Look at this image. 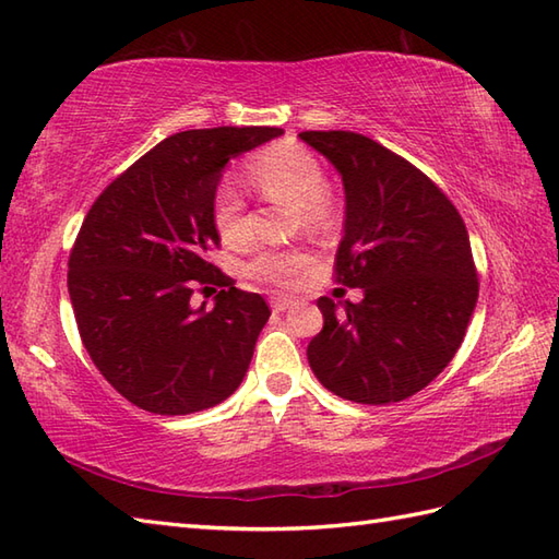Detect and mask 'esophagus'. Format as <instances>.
I'll return each mask as SVG.
<instances>
[{
    "instance_id": "34e87169",
    "label": "esophagus",
    "mask_w": 559,
    "mask_h": 559,
    "mask_svg": "<svg viewBox=\"0 0 559 559\" xmlns=\"http://www.w3.org/2000/svg\"><path fill=\"white\" fill-rule=\"evenodd\" d=\"M290 305H293V298H288V295H276V298H271L273 312H286Z\"/></svg>"
}]
</instances>
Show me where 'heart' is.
<instances>
[{
	"instance_id": "b5f03b06",
	"label": "heart",
	"mask_w": 559,
	"mask_h": 559,
	"mask_svg": "<svg viewBox=\"0 0 559 559\" xmlns=\"http://www.w3.org/2000/svg\"><path fill=\"white\" fill-rule=\"evenodd\" d=\"M249 182L269 201L293 204V230L326 233L334 223V199L326 187L322 163L312 151L293 141L273 144L247 163ZM213 225L228 247L249 242L247 206L242 194L230 182H221L211 201ZM307 266V257L298 249L264 252L249 264V276L266 283H290Z\"/></svg>"
}]
</instances>
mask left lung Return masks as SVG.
Here are the masks:
<instances>
[{
  "instance_id": "1",
  "label": "left lung",
  "mask_w": 559,
  "mask_h": 559,
  "mask_svg": "<svg viewBox=\"0 0 559 559\" xmlns=\"http://www.w3.org/2000/svg\"><path fill=\"white\" fill-rule=\"evenodd\" d=\"M346 192L336 281L362 288L343 310L317 305L324 329L307 346L336 396L386 406L418 394L454 358L478 302V273L456 206L406 158L355 132H302Z\"/></svg>"
}]
</instances>
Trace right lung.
I'll list each match as a JSON object with an SVG mask.
<instances>
[{
    "instance_id": "right-lung-1",
    "label": "right lung",
    "mask_w": 559,
    "mask_h": 559,
    "mask_svg": "<svg viewBox=\"0 0 559 559\" xmlns=\"http://www.w3.org/2000/svg\"><path fill=\"white\" fill-rule=\"evenodd\" d=\"M278 127L189 129L153 146L93 201L69 254V298L100 374L156 415L213 408L242 384L269 305L211 264L213 192L230 158ZM197 285H223L194 311Z\"/></svg>"
}]
</instances>
